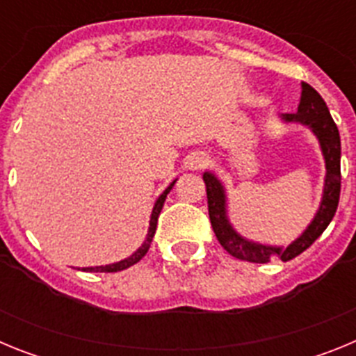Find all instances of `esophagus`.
Returning a JSON list of instances; mask_svg holds the SVG:
<instances>
[{
  "label": "esophagus",
  "instance_id": "34e87169",
  "mask_svg": "<svg viewBox=\"0 0 356 356\" xmlns=\"http://www.w3.org/2000/svg\"><path fill=\"white\" fill-rule=\"evenodd\" d=\"M207 163V160L203 159V156H194V159H191V162H188V165H191V169H201L203 165Z\"/></svg>",
  "mask_w": 356,
  "mask_h": 356
}]
</instances>
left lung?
Wrapping results in <instances>:
<instances>
[{
    "instance_id": "obj_1",
    "label": "left lung",
    "mask_w": 356,
    "mask_h": 356,
    "mask_svg": "<svg viewBox=\"0 0 356 356\" xmlns=\"http://www.w3.org/2000/svg\"><path fill=\"white\" fill-rule=\"evenodd\" d=\"M301 89L303 90H301V102L300 106H298V112L296 114H285L284 119L285 121L303 122V124L312 128L314 134L317 135L326 160V181L325 196H323L319 212L314 217L312 225L305 229V234L298 241H294L291 246L282 250V248L262 246V244L242 238L241 235L235 234V229L229 226L228 219H226L222 185L210 172L203 175V180H205L207 185V200H209V216L213 234H216L219 244L232 257L238 260L254 264H267L271 262L273 259H280L284 262L292 260L294 257H298V254H301L305 250L312 246L316 238L325 232L326 226L330 225V221L337 212L339 197H341V137H339L337 124L333 122L325 99L321 97V94L314 87L303 81Z\"/></svg>"
}]
</instances>
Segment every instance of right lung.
Segmentation results:
<instances>
[{
    "label": "right lung",
    "mask_w": 356,
    "mask_h": 356,
    "mask_svg": "<svg viewBox=\"0 0 356 356\" xmlns=\"http://www.w3.org/2000/svg\"><path fill=\"white\" fill-rule=\"evenodd\" d=\"M172 185H175V181H172L171 185H169L165 191H163L162 194H160V197L156 200L155 207H153V213H151V221H149V232H147V237L146 241H144L143 246L139 248V250L135 251L131 257H128V259L121 260V262L118 264H110V266H99V267H85V271H97V273H115V271H122V269H127V267L134 266V264L139 262L140 259H143L144 254L147 253V250H149L151 246V241H153V237H155V229H156V221H159V216H160V210H162L163 207V201H165V197H168L169 191L172 188Z\"/></svg>",
    "instance_id": "1"
}]
</instances>
